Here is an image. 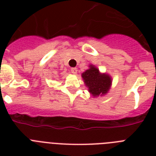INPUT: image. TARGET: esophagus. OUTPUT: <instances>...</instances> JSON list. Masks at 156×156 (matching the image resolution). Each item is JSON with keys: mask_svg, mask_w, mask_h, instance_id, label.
Wrapping results in <instances>:
<instances>
[{"mask_svg": "<svg viewBox=\"0 0 156 156\" xmlns=\"http://www.w3.org/2000/svg\"><path fill=\"white\" fill-rule=\"evenodd\" d=\"M78 72V69L77 68H71V73H73V74H76Z\"/></svg>", "mask_w": 156, "mask_h": 156, "instance_id": "esophagus-1", "label": "esophagus"}]
</instances>
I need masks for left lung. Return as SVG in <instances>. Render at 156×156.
Segmentation results:
<instances>
[{"label":"left lung","instance_id":"1","mask_svg":"<svg viewBox=\"0 0 156 156\" xmlns=\"http://www.w3.org/2000/svg\"><path fill=\"white\" fill-rule=\"evenodd\" d=\"M82 78L88 88V91L94 97L103 96L108 94L112 86V77L108 73H100L94 65H90L89 69L82 73Z\"/></svg>","mask_w":156,"mask_h":156}]
</instances>
